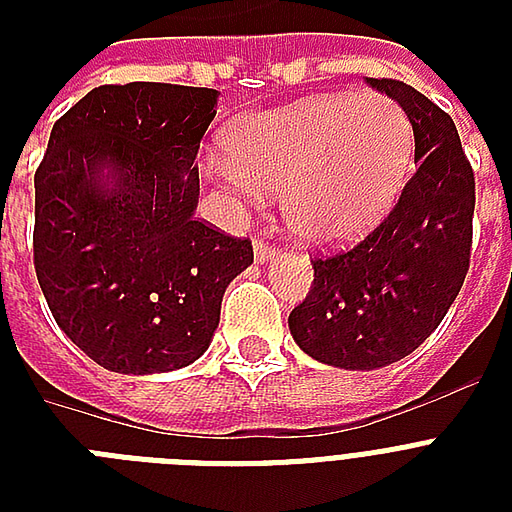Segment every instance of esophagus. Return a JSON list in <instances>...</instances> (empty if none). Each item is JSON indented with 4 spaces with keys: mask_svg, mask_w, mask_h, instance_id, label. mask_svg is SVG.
Wrapping results in <instances>:
<instances>
[{
    "mask_svg": "<svg viewBox=\"0 0 512 512\" xmlns=\"http://www.w3.org/2000/svg\"><path fill=\"white\" fill-rule=\"evenodd\" d=\"M255 257H257V263H265V260H273V257H279V249L273 247V244H268L265 239H257Z\"/></svg>",
    "mask_w": 512,
    "mask_h": 512,
    "instance_id": "34e87169",
    "label": "esophagus"
}]
</instances>
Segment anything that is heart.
Listing matches in <instances>:
<instances>
[{"label":"heart","instance_id":"1","mask_svg":"<svg viewBox=\"0 0 512 512\" xmlns=\"http://www.w3.org/2000/svg\"><path fill=\"white\" fill-rule=\"evenodd\" d=\"M412 122L382 92L324 95L249 114L225 138L209 175L260 199L281 191L289 228L308 241H340L372 223L404 183Z\"/></svg>","mask_w":512,"mask_h":512}]
</instances>
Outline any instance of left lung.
<instances>
[{"mask_svg": "<svg viewBox=\"0 0 512 512\" xmlns=\"http://www.w3.org/2000/svg\"><path fill=\"white\" fill-rule=\"evenodd\" d=\"M404 108L417 170L374 231L316 255L311 292L289 313L300 348L340 369L409 356L444 321L470 268L476 177L452 116L398 79H366Z\"/></svg>", "mask_w": 512, "mask_h": 512, "instance_id": "1", "label": "left lung"}]
</instances>
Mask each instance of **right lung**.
I'll list each match as a JSON object with an SVG mask.
<instances>
[{"instance_id":"add662e5","label":"right lung","mask_w":512,"mask_h":512,"mask_svg":"<svg viewBox=\"0 0 512 512\" xmlns=\"http://www.w3.org/2000/svg\"><path fill=\"white\" fill-rule=\"evenodd\" d=\"M217 90L103 84L60 116L34 175L52 319L103 369L172 372L209 348L252 241L193 217Z\"/></svg>"}]
</instances>
